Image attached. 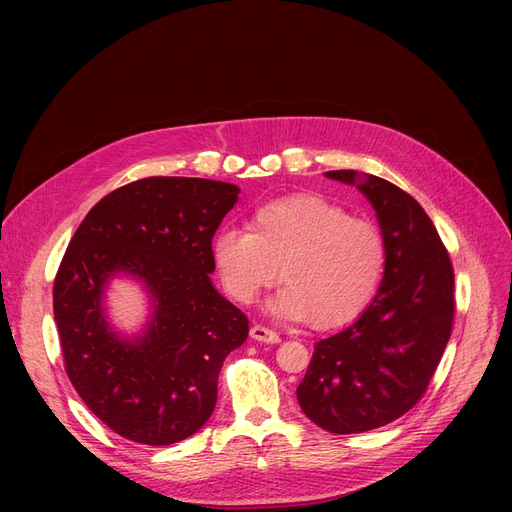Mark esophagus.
Wrapping results in <instances>:
<instances>
[{
  "label": "esophagus",
  "instance_id": "1",
  "mask_svg": "<svg viewBox=\"0 0 512 512\" xmlns=\"http://www.w3.org/2000/svg\"><path fill=\"white\" fill-rule=\"evenodd\" d=\"M251 338L257 340V342H267V344L280 342V336H278L274 330L265 328V326H259V324H255V326L251 328Z\"/></svg>",
  "mask_w": 512,
  "mask_h": 512
}]
</instances>
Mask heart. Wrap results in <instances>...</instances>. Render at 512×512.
<instances>
[{
    "instance_id": "b5f03b06",
    "label": "heart",
    "mask_w": 512,
    "mask_h": 512,
    "mask_svg": "<svg viewBox=\"0 0 512 512\" xmlns=\"http://www.w3.org/2000/svg\"><path fill=\"white\" fill-rule=\"evenodd\" d=\"M245 230L213 238V263L230 297L251 305L278 278L272 311L315 330L359 317L386 270V242L369 222L317 193H294L253 209Z\"/></svg>"
}]
</instances>
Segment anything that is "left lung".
<instances>
[{"label": "left lung", "instance_id": "left-lung-1", "mask_svg": "<svg viewBox=\"0 0 512 512\" xmlns=\"http://www.w3.org/2000/svg\"><path fill=\"white\" fill-rule=\"evenodd\" d=\"M346 184L355 170L326 174ZM386 242V270L373 303L346 330L319 340L297 398L330 434H363L392 423L423 398L454 321V270L425 209L396 184L367 176Z\"/></svg>", "mask_w": 512, "mask_h": 512}]
</instances>
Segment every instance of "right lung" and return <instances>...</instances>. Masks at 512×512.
Returning a JSON list of instances; mask_svg holds the SVG:
<instances>
[{
    "mask_svg": "<svg viewBox=\"0 0 512 512\" xmlns=\"http://www.w3.org/2000/svg\"><path fill=\"white\" fill-rule=\"evenodd\" d=\"M238 186L151 176L105 195L74 232L53 282L64 367L78 396L118 436L170 446L203 427L218 400L224 359L249 336V319L211 286V238ZM118 271L154 294L143 339L122 341L100 299Z\"/></svg>",
    "mask_w": 512,
    "mask_h": 512,
    "instance_id": "add662e5",
    "label": "right lung"
}]
</instances>
